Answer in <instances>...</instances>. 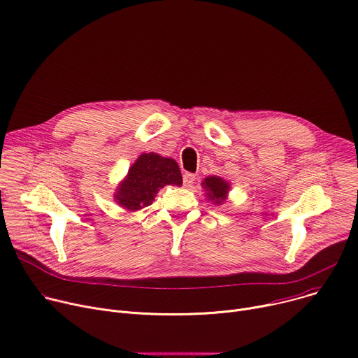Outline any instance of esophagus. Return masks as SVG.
I'll list each match as a JSON object with an SVG mask.
<instances>
[{
  "mask_svg": "<svg viewBox=\"0 0 358 358\" xmlns=\"http://www.w3.org/2000/svg\"><path fill=\"white\" fill-rule=\"evenodd\" d=\"M194 181H196V176H194V174H191V173H184L182 174L184 187H191L194 184Z\"/></svg>",
  "mask_w": 358,
  "mask_h": 358,
  "instance_id": "esophagus-1",
  "label": "esophagus"
}]
</instances>
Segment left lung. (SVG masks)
<instances>
[{
	"instance_id": "8db88e82",
	"label": "left lung",
	"mask_w": 358,
	"mask_h": 358,
	"mask_svg": "<svg viewBox=\"0 0 358 358\" xmlns=\"http://www.w3.org/2000/svg\"><path fill=\"white\" fill-rule=\"evenodd\" d=\"M204 188L207 191V196L215 204H221L225 200L227 192H229V182L224 181L220 177H208L204 180Z\"/></svg>"
}]
</instances>
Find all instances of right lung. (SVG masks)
<instances>
[{
  "instance_id": "1",
  "label": "right lung",
  "mask_w": 358,
  "mask_h": 358,
  "mask_svg": "<svg viewBox=\"0 0 358 358\" xmlns=\"http://www.w3.org/2000/svg\"><path fill=\"white\" fill-rule=\"evenodd\" d=\"M181 185L182 177L177 162L158 154H141L128 170L127 178L120 185L115 200L129 211H137L150 206L159 188L166 185Z\"/></svg>"
}]
</instances>
